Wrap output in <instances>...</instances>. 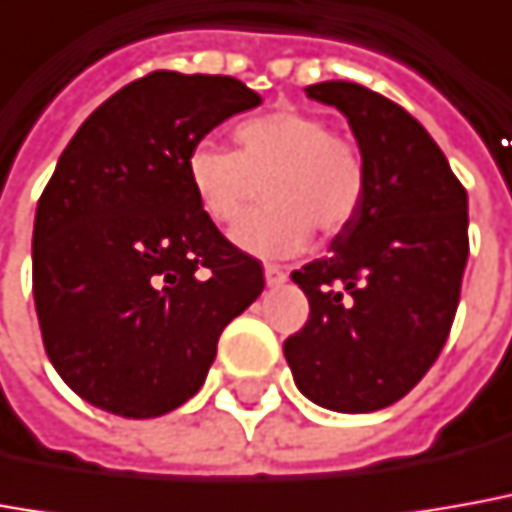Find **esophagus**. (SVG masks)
<instances>
[{"mask_svg":"<svg viewBox=\"0 0 512 512\" xmlns=\"http://www.w3.org/2000/svg\"><path fill=\"white\" fill-rule=\"evenodd\" d=\"M263 274H266V283L269 285H283L288 280V274H285L283 266H274V263H266L263 266Z\"/></svg>","mask_w":512,"mask_h":512,"instance_id":"34e87169","label":"esophagus"}]
</instances>
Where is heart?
I'll return each instance as SVG.
<instances>
[{
  "mask_svg": "<svg viewBox=\"0 0 512 512\" xmlns=\"http://www.w3.org/2000/svg\"><path fill=\"white\" fill-rule=\"evenodd\" d=\"M238 151L196 142L184 156V176L198 210L218 227H235L266 179L269 207L235 229V243L257 257L302 249L314 227L342 232L367 193V168L347 137L328 131L316 114L280 106L235 128Z\"/></svg>",
  "mask_w": 512,
  "mask_h": 512,
  "instance_id": "obj_1",
  "label": "heart"
}]
</instances>
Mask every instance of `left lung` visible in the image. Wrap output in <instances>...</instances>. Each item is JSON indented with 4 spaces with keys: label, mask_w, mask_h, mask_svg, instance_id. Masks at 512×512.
<instances>
[{
    "label": "left lung",
    "mask_w": 512,
    "mask_h": 512,
    "mask_svg": "<svg viewBox=\"0 0 512 512\" xmlns=\"http://www.w3.org/2000/svg\"><path fill=\"white\" fill-rule=\"evenodd\" d=\"M305 95L347 117L367 193L328 255L291 274L311 316L283 353L308 401L361 415L401 401L446 344L468 263V193L398 103L350 81Z\"/></svg>",
    "instance_id": "1"
}]
</instances>
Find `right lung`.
Returning a JSON list of instances; mask_svg holds the SVG:
<instances>
[{"label":"right lung","mask_w":512,"mask_h":512,"mask_svg":"<svg viewBox=\"0 0 512 512\" xmlns=\"http://www.w3.org/2000/svg\"><path fill=\"white\" fill-rule=\"evenodd\" d=\"M260 106L221 75L151 72L97 106L38 198L33 297L55 373L120 417L196 395L218 336L263 291L260 260L198 210L187 151Z\"/></svg>","instance_id":"add662e5"}]
</instances>
